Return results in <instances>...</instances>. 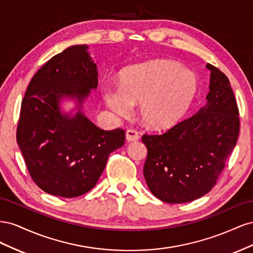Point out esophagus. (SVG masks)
Returning a JSON list of instances; mask_svg holds the SVG:
<instances>
[{
	"label": "esophagus",
	"mask_w": 253,
	"mask_h": 253,
	"mask_svg": "<svg viewBox=\"0 0 253 253\" xmlns=\"http://www.w3.org/2000/svg\"><path fill=\"white\" fill-rule=\"evenodd\" d=\"M126 137L127 141H136L139 139V134L134 128H129L126 133Z\"/></svg>",
	"instance_id": "esophagus-1"
}]
</instances>
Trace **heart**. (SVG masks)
<instances>
[{
	"label": "heart",
	"instance_id": "1",
	"mask_svg": "<svg viewBox=\"0 0 253 253\" xmlns=\"http://www.w3.org/2000/svg\"><path fill=\"white\" fill-rule=\"evenodd\" d=\"M194 74L166 60L129 66L120 75V85L102 84L104 101L126 117L140 102L143 121L153 128L170 127L182 118L197 91Z\"/></svg>",
	"mask_w": 253,
	"mask_h": 253
}]
</instances>
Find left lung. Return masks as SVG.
<instances>
[{"mask_svg":"<svg viewBox=\"0 0 253 253\" xmlns=\"http://www.w3.org/2000/svg\"><path fill=\"white\" fill-rule=\"evenodd\" d=\"M211 71L207 103L162 134H143L148 148L143 175L160 201L192 202L216 183L240 133L239 108L227 76Z\"/></svg>","mask_w":253,"mask_h":253,"instance_id":"left-lung-1","label":"left lung"}]
</instances>
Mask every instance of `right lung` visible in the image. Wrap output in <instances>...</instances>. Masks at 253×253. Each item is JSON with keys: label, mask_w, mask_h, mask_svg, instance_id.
I'll list each match as a JSON object with an SVG mask.
<instances>
[{"label": "right lung", "mask_w": 253, "mask_h": 253, "mask_svg": "<svg viewBox=\"0 0 253 253\" xmlns=\"http://www.w3.org/2000/svg\"><path fill=\"white\" fill-rule=\"evenodd\" d=\"M86 45H75L48 60L30 80L22 100L17 141L27 170L44 192L76 197L93 188L109 155L125 144L126 131H104L81 111L61 114L59 101L84 98L98 84Z\"/></svg>", "instance_id": "right-lung-1"}]
</instances>
